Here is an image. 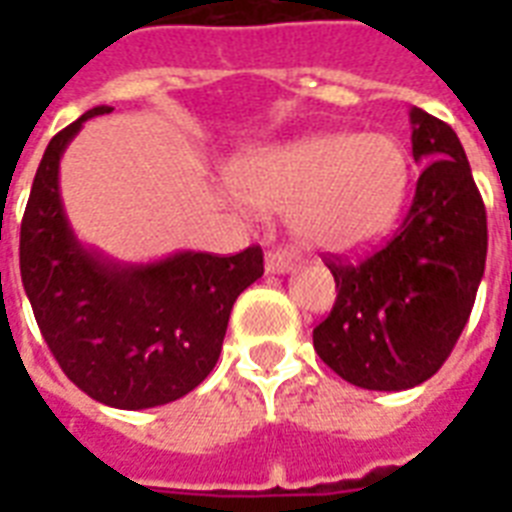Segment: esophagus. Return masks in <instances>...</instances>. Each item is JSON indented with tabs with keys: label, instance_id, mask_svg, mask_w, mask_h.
<instances>
[{
	"label": "esophagus",
	"instance_id": "obj_1",
	"mask_svg": "<svg viewBox=\"0 0 512 512\" xmlns=\"http://www.w3.org/2000/svg\"><path fill=\"white\" fill-rule=\"evenodd\" d=\"M295 268V260L289 252L284 249H271V252H265V273H271V276H279V273H289Z\"/></svg>",
	"mask_w": 512,
	"mask_h": 512
}]
</instances>
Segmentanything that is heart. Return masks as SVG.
<instances>
[{
  "label": "heart",
  "mask_w": 512,
  "mask_h": 512,
  "mask_svg": "<svg viewBox=\"0 0 512 512\" xmlns=\"http://www.w3.org/2000/svg\"><path fill=\"white\" fill-rule=\"evenodd\" d=\"M233 183L252 207L289 212L305 247L350 255L393 231L409 188V159L382 132H324L252 154L236 167Z\"/></svg>",
  "instance_id": "obj_1"
}]
</instances>
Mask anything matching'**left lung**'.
<instances>
[{"instance_id":"left-lung-1","label":"left lung","mask_w":512,"mask_h":512,"mask_svg":"<svg viewBox=\"0 0 512 512\" xmlns=\"http://www.w3.org/2000/svg\"><path fill=\"white\" fill-rule=\"evenodd\" d=\"M412 156L425 164L393 239L361 263L327 260L337 300L313 348L342 380L409 390L441 369L468 324L486 265V209L457 132L409 111Z\"/></svg>"}]
</instances>
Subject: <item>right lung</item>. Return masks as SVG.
Instances as JSON below:
<instances>
[{"label":"right lung","mask_w":512,"mask_h":512,"mask_svg":"<svg viewBox=\"0 0 512 512\" xmlns=\"http://www.w3.org/2000/svg\"><path fill=\"white\" fill-rule=\"evenodd\" d=\"M108 111L90 108L44 151L20 223V279L76 388L116 409H151L183 398L215 369L236 297L263 276V249L116 263L84 247L60 199V159L82 124Z\"/></svg>","instance_id":"right-lung-1"}]
</instances>
